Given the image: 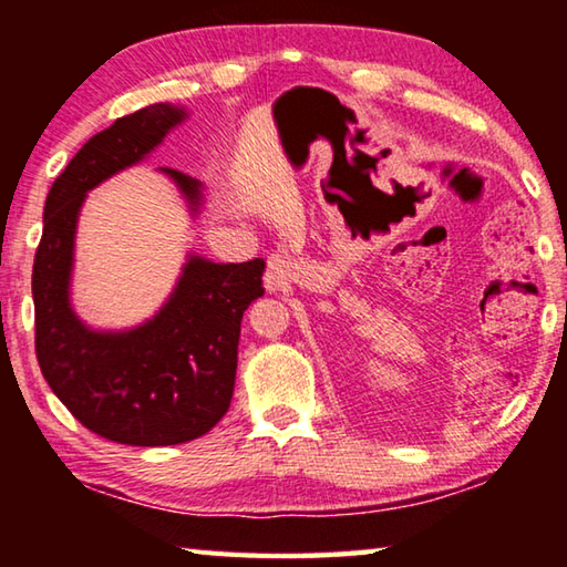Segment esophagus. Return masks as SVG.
I'll return each mask as SVG.
<instances>
[{
    "instance_id": "1",
    "label": "esophagus",
    "mask_w": 567,
    "mask_h": 567,
    "mask_svg": "<svg viewBox=\"0 0 567 567\" xmlns=\"http://www.w3.org/2000/svg\"><path fill=\"white\" fill-rule=\"evenodd\" d=\"M295 280V262L290 255H272L267 260V272H265V287L270 292H280L287 285Z\"/></svg>"
}]
</instances>
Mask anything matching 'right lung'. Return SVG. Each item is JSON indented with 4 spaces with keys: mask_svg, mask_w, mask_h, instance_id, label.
<instances>
[{
    "mask_svg": "<svg viewBox=\"0 0 567 567\" xmlns=\"http://www.w3.org/2000/svg\"><path fill=\"white\" fill-rule=\"evenodd\" d=\"M187 114L159 102L110 124L76 152L44 203L32 270L37 360L64 408L92 433L122 445L189 443L223 420L235 392L239 322L265 295L260 257L213 262L187 252L150 320L100 330L74 310V239L87 192L150 157ZM159 172L175 182L192 217L203 213V182L169 167Z\"/></svg>",
    "mask_w": 567,
    "mask_h": 567,
    "instance_id": "right-lung-1",
    "label": "right lung"
}]
</instances>
